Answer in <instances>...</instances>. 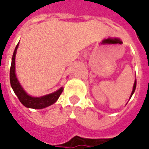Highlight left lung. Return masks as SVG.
Listing matches in <instances>:
<instances>
[{
  "label": "left lung",
  "mask_w": 149,
  "mask_h": 149,
  "mask_svg": "<svg viewBox=\"0 0 149 149\" xmlns=\"http://www.w3.org/2000/svg\"><path fill=\"white\" fill-rule=\"evenodd\" d=\"M136 87V81H135V82H134V85H133V88H132V92L131 96H130V97H132V94H133V93H134V92H135Z\"/></svg>",
  "instance_id": "1"
}]
</instances>
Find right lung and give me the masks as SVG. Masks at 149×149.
I'll return each instance as SVG.
<instances>
[{
  "mask_svg": "<svg viewBox=\"0 0 149 149\" xmlns=\"http://www.w3.org/2000/svg\"><path fill=\"white\" fill-rule=\"evenodd\" d=\"M18 43L16 48H15L13 58H12V64L10 67V73H9V77H10V84L13 89V92L17 95L19 100L21 103L25 106L26 108H30V109H41L46 107L50 106L51 104H54L58 100L59 97L63 92V88H59L58 90L52 93L48 94L45 96H43L40 97H33L29 96V94L24 90L22 88L17 78L16 77V72H15V57H16V53L17 50Z\"/></svg>",
  "mask_w": 149,
  "mask_h": 149,
  "instance_id": "add662e5",
  "label": "right lung"
}]
</instances>
